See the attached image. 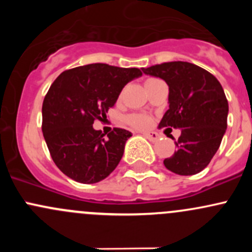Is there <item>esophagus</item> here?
<instances>
[{"mask_svg":"<svg viewBox=\"0 0 252 252\" xmlns=\"http://www.w3.org/2000/svg\"><path fill=\"white\" fill-rule=\"evenodd\" d=\"M142 135H144L147 140H150L151 142L157 141V139H158V134L157 133H142Z\"/></svg>","mask_w":252,"mask_h":252,"instance_id":"34e87169","label":"esophagus"}]
</instances>
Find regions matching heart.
Instances as JSON below:
<instances>
[{
  "label": "heart",
  "mask_w": 252,
  "mask_h": 252,
  "mask_svg": "<svg viewBox=\"0 0 252 252\" xmlns=\"http://www.w3.org/2000/svg\"><path fill=\"white\" fill-rule=\"evenodd\" d=\"M155 80H157V79L155 78L146 79L145 85H147V84ZM126 122L129 124V126H133V128L135 129H146L151 126V118H150L149 116H145V114H138V113L129 114V116L126 118Z\"/></svg>",
  "instance_id": "b5f03b06"
}]
</instances>
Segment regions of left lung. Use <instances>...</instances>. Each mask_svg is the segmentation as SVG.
Returning <instances> with one entry per match:
<instances>
[{"label": "left lung", "mask_w": 252, "mask_h": 252, "mask_svg": "<svg viewBox=\"0 0 252 252\" xmlns=\"http://www.w3.org/2000/svg\"><path fill=\"white\" fill-rule=\"evenodd\" d=\"M169 86V108L159 126L178 128L177 151L163 161L167 169L192 175L208 166L227 129L228 101L215 75L189 62H166L142 68ZM172 138V136H171Z\"/></svg>", "instance_id": "8db88e82"}]
</instances>
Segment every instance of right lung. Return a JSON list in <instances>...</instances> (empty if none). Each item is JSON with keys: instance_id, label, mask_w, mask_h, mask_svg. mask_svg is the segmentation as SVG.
<instances>
[{"instance_id": "obj_1", "label": "right lung", "mask_w": 252, "mask_h": 252, "mask_svg": "<svg viewBox=\"0 0 252 252\" xmlns=\"http://www.w3.org/2000/svg\"><path fill=\"white\" fill-rule=\"evenodd\" d=\"M139 68L93 63L61 73L42 103V134L56 166L70 179L93 184L116 169L130 131L114 128L107 138L95 130Z\"/></svg>"}]
</instances>
